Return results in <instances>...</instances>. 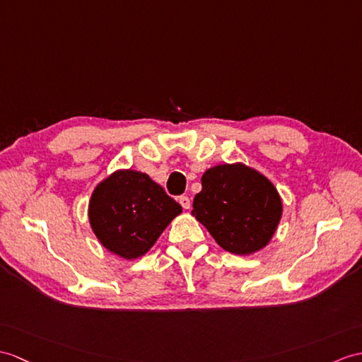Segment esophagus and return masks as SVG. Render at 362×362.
Returning a JSON list of instances; mask_svg holds the SVG:
<instances>
[{
    "mask_svg": "<svg viewBox=\"0 0 362 362\" xmlns=\"http://www.w3.org/2000/svg\"><path fill=\"white\" fill-rule=\"evenodd\" d=\"M179 204L182 205L183 209H189L191 208V199L188 196H180L179 197Z\"/></svg>",
    "mask_w": 362,
    "mask_h": 362,
    "instance_id": "1",
    "label": "esophagus"
}]
</instances>
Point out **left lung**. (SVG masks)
Listing matches in <instances>:
<instances>
[{
  "mask_svg": "<svg viewBox=\"0 0 362 362\" xmlns=\"http://www.w3.org/2000/svg\"><path fill=\"white\" fill-rule=\"evenodd\" d=\"M191 214L233 255H253L272 240L282 200L264 174L243 163H223L202 175Z\"/></svg>",
  "mask_w": 362,
  "mask_h": 362,
  "instance_id": "left-lung-1",
  "label": "left lung"
}]
</instances>
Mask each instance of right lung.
Returning a JSON list of instances; mask_svg holds the SVG:
<instances>
[{
	"instance_id": "right-lung-1",
	"label": "right lung",
	"mask_w": 362,
	"mask_h": 362,
	"mask_svg": "<svg viewBox=\"0 0 362 362\" xmlns=\"http://www.w3.org/2000/svg\"><path fill=\"white\" fill-rule=\"evenodd\" d=\"M182 206L145 173L119 170L100 182L89 200L97 239L123 259L146 255Z\"/></svg>"
}]
</instances>
